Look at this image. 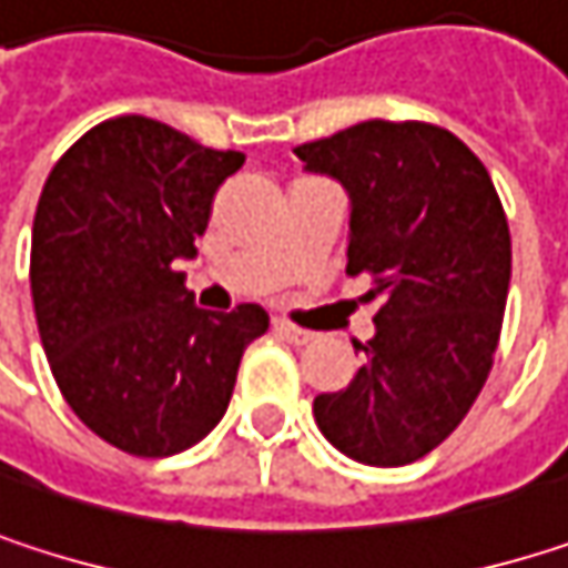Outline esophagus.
<instances>
[{"label":"esophagus","mask_w":568,"mask_h":568,"mask_svg":"<svg viewBox=\"0 0 568 568\" xmlns=\"http://www.w3.org/2000/svg\"><path fill=\"white\" fill-rule=\"evenodd\" d=\"M273 328H276L283 338L295 342V345H305V342L312 338V332H305V328H298V325H292V322H285V318H276V322H273Z\"/></svg>","instance_id":"1"}]
</instances>
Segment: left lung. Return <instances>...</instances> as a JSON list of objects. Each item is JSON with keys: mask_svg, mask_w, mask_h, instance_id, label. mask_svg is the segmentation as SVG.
<instances>
[{"mask_svg": "<svg viewBox=\"0 0 568 568\" xmlns=\"http://www.w3.org/2000/svg\"><path fill=\"white\" fill-rule=\"evenodd\" d=\"M352 196L348 276L378 298L358 375L312 404L352 460L404 467L467 417L490 368L510 288V226L480 158L427 121H362L295 148Z\"/></svg>", "mask_w": 568, "mask_h": 568, "instance_id": "obj_1", "label": "left lung"}]
</instances>
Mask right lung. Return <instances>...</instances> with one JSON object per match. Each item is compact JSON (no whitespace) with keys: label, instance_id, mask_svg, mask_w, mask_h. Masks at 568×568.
Listing matches in <instances>:
<instances>
[{"label":"right lung","instance_id":"obj_1","mask_svg":"<svg viewBox=\"0 0 568 568\" xmlns=\"http://www.w3.org/2000/svg\"><path fill=\"white\" fill-rule=\"evenodd\" d=\"M243 161L124 114L81 134L42 186L29 263L42 348L78 420L124 454L171 457L203 440L246 345L270 328L253 302L196 308L176 273Z\"/></svg>","mask_w":568,"mask_h":568}]
</instances>
